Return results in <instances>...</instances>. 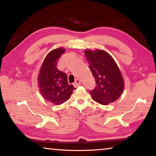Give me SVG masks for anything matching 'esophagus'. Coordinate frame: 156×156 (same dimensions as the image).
Wrapping results in <instances>:
<instances>
[{
	"label": "esophagus",
	"mask_w": 156,
	"mask_h": 156,
	"mask_svg": "<svg viewBox=\"0 0 156 156\" xmlns=\"http://www.w3.org/2000/svg\"><path fill=\"white\" fill-rule=\"evenodd\" d=\"M81 84V81L79 80V79H76V81H75V83H73V85H74L75 87H79Z\"/></svg>",
	"instance_id": "1"
}]
</instances>
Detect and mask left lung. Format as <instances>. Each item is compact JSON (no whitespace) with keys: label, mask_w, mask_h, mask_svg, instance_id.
Returning <instances> with one entry per match:
<instances>
[{"label":"left lung","mask_w":156,"mask_h":156,"mask_svg":"<svg viewBox=\"0 0 156 156\" xmlns=\"http://www.w3.org/2000/svg\"><path fill=\"white\" fill-rule=\"evenodd\" d=\"M84 52L97 84L90 91L92 98L103 105L116 101L122 94L125 82L114 59L105 50L86 49Z\"/></svg>","instance_id":"8db88e82"}]
</instances>
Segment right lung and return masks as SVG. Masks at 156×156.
I'll list each match as a JSON object with an SVG mask.
<instances>
[{"mask_svg":"<svg viewBox=\"0 0 156 156\" xmlns=\"http://www.w3.org/2000/svg\"><path fill=\"white\" fill-rule=\"evenodd\" d=\"M66 49L60 47L48 53L39 71L37 83L42 96L48 102L59 105L69 99L75 88L69 84L67 76L57 69V62Z\"/></svg>","mask_w":156,"mask_h":156,"instance_id":"obj_1","label":"right lung"}]
</instances>
